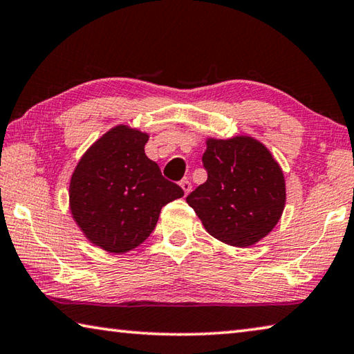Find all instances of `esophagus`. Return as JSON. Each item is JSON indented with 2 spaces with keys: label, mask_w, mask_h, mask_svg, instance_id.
Here are the masks:
<instances>
[{
  "label": "esophagus",
  "mask_w": 354,
  "mask_h": 354,
  "mask_svg": "<svg viewBox=\"0 0 354 354\" xmlns=\"http://www.w3.org/2000/svg\"><path fill=\"white\" fill-rule=\"evenodd\" d=\"M179 185H181V187H183V190H184V194H185V195H187L189 192L192 190V184H190V181H187V179H183V181L179 183Z\"/></svg>",
  "instance_id": "obj_1"
}]
</instances>
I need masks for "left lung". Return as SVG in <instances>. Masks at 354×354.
Returning a JSON list of instances; mask_svg holds the SVG:
<instances>
[{"label": "left lung", "instance_id": "1", "mask_svg": "<svg viewBox=\"0 0 354 354\" xmlns=\"http://www.w3.org/2000/svg\"><path fill=\"white\" fill-rule=\"evenodd\" d=\"M207 179L185 201L209 234L232 247H250L270 232L283 214L284 175L268 149L251 137L207 140Z\"/></svg>", "mask_w": 354, "mask_h": 354}]
</instances>
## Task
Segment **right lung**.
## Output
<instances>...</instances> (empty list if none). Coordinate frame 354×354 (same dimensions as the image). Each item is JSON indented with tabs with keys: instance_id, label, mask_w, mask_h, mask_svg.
Listing matches in <instances>:
<instances>
[{
	"instance_id": "obj_1",
	"label": "right lung",
	"mask_w": 354,
	"mask_h": 354,
	"mask_svg": "<svg viewBox=\"0 0 354 354\" xmlns=\"http://www.w3.org/2000/svg\"><path fill=\"white\" fill-rule=\"evenodd\" d=\"M148 136L128 127L106 133L82 156L70 183V209L86 237L109 253L145 241L160 209L184 190L148 159Z\"/></svg>"
}]
</instances>
